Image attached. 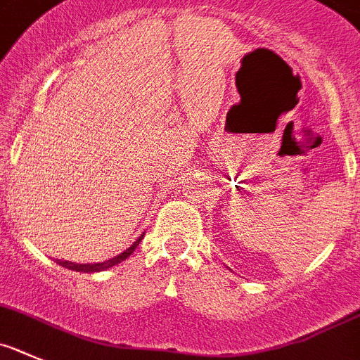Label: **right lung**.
<instances>
[{"mask_svg": "<svg viewBox=\"0 0 360 360\" xmlns=\"http://www.w3.org/2000/svg\"><path fill=\"white\" fill-rule=\"evenodd\" d=\"M141 236L134 242V244L131 245V248L125 249L124 252H120L118 257L111 258V260L100 262V264H73V262H64V260H57V262H59V265H63V267H66V269H71V271H79V273H96V271H103V269L112 267V265L120 264V262H124L127 257H131V252L134 251V249L138 248V244L141 242Z\"/></svg>", "mask_w": 360, "mask_h": 360, "instance_id": "right-lung-1", "label": "right lung"}]
</instances>
